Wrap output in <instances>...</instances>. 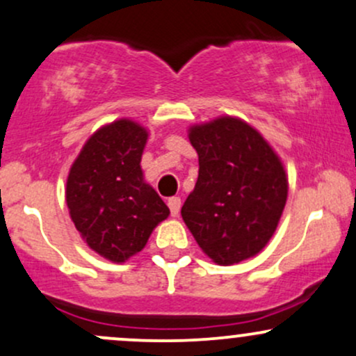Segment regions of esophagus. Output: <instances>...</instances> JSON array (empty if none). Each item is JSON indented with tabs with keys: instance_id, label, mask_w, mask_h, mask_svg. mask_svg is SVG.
I'll return each mask as SVG.
<instances>
[{
	"instance_id": "obj_1",
	"label": "esophagus",
	"mask_w": 356,
	"mask_h": 356,
	"mask_svg": "<svg viewBox=\"0 0 356 356\" xmlns=\"http://www.w3.org/2000/svg\"><path fill=\"white\" fill-rule=\"evenodd\" d=\"M167 204H169L172 216H179V211H181V204H182L181 197H170L169 201H167Z\"/></svg>"
}]
</instances>
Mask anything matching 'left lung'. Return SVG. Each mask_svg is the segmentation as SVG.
<instances>
[{
  "mask_svg": "<svg viewBox=\"0 0 356 356\" xmlns=\"http://www.w3.org/2000/svg\"><path fill=\"white\" fill-rule=\"evenodd\" d=\"M189 140L199 175L182 220L214 264L255 257L275 233L287 201L279 155L255 128L233 116L194 124Z\"/></svg>",
  "mask_w": 356,
  "mask_h": 356,
  "instance_id": "obj_1",
  "label": "left lung"
}]
</instances>
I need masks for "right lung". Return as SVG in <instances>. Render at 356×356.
Segmentation results:
<instances>
[{"label":"right lung","mask_w":356,"mask_h":356,"mask_svg":"<svg viewBox=\"0 0 356 356\" xmlns=\"http://www.w3.org/2000/svg\"><path fill=\"white\" fill-rule=\"evenodd\" d=\"M148 131L121 118L91 135L69 170L65 201L83 240L121 264L142 252L170 214L140 167Z\"/></svg>","instance_id":"right-lung-1"}]
</instances>
